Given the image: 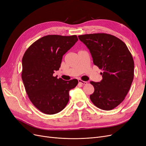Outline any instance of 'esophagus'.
Instances as JSON below:
<instances>
[{
  "instance_id": "34e87169",
  "label": "esophagus",
  "mask_w": 146,
  "mask_h": 146,
  "mask_svg": "<svg viewBox=\"0 0 146 146\" xmlns=\"http://www.w3.org/2000/svg\"><path fill=\"white\" fill-rule=\"evenodd\" d=\"M78 83L80 84H82V85H86V84H87V81H83V80H78Z\"/></svg>"
}]
</instances>
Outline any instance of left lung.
Listing matches in <instances>:
<instances>
[{
    "mask_svg": "<svg viewBox=\"0 0 146 146\" xmlns=\"http://www.w3.org/2000/svg\"><path fill=\"white\" fill-rule=\"evenodd\" d=\"M78 38L89 50L94 65L104 71L100 82L90 81L95 89L90 100L99 108L113 110L125 100L132 84V54L121 40L111 35L86 34Z\"/></svg>",
    "mask_w": 146,
    "mask_h": 146,
    "instance_id": "1",
    "label": "left lung"
}]
</instances>
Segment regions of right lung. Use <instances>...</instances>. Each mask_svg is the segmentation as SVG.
I'll use <instances>...</instances> for the list:
<instances>
[{
  "mask_svg": "<svg viewBox=\"0 0 146 146\" xmlns=\"http://www.w3.org/2000/svg\"><path fill=\"white\" fill-rule=\"evenodd\" d=\"M77 40L76 35H46L33 43L23 57L21 78L26 93L44 114L61 111L69 101V90L78 83L77 79L65 81L53 75L59 69L63 56Z\"/></svg>",
  "mask_w": 146,
  "mask_h": 146,
  "instance_id": "obj_1",
  "label": "right lung"
}]
</instances>
